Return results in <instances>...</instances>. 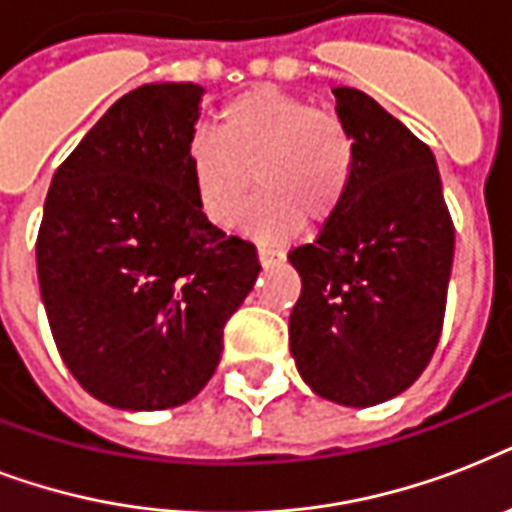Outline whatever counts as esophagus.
<instances>
[{
    "label": "esophagus",
    "mask_w": 512,
    "mask_h": 512,
    "mask_svg": "<svg viewBox=\"0 0 512 512\" xmlns=\"http://www.w3.org/2000/svg\"><path fill=\"white\" fill-rule=\"evenodd\" d=\"M257 255H260V263H263V268H271V265L284 263V252L276 247H268V244H260Z\"/></svg>",
    "instance_id": "obj_1"
}]
</instances>
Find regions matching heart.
Segmentation results:
<instances>
[{
	"instance_id": "b5f03b06",
	"label": "heart",
	"mask_w": 512,
	"mask_h": 512,
	"mask_svg": "<svg viewBox=\"0 0 512 512\" xmlns=\"http://www.w3.org/2000/svg\"><path fill=\"white\" fill-rule=\"evenodd\" d=\"M185 167L196 204L220 228L239 223L257 180L265 193L249 228L279 239L303 220L321 225L340 212L356 175V138L332 111L260 84L223 103L215 135L193 132Z\"/></svg>"
}]
</instances>
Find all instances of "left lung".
<instances>
[{"label":"left lung","mask_w":512,"mask_h":512,"mask_svg":"<svg viewBox=\"0 0 512 512\" xmlns=\"http://www.w3.org/2000/svg\"><path fill=\"white\" fill-rule=\"evenodd\" d=\"M332 92L356 138V175L316 241L289 252L303 279L289 348L313 393L374 406L404 393L433 358L454 223L433 151L366 92Z\"/></svg>","instance_id":"8db88e82"}]
</instances>
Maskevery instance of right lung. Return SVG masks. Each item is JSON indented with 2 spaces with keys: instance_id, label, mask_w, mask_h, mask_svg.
<instances>
[{
  "instance_id": "obj_1",
  "label": "right lung",
  "mask_w": 512,
  "mask_h": 512,
  "mask_svg": "<svg viewBox=\"0 0 512 512\" xmlns=\"http://www.w3.org/2000/svg\"><path fill=\"white\" fill-rule=\"evenodd\" d=\"M201 87L127 92L60 164L36 273L68 372L116 409H170L215 374L223 329L255 287L252 241L204 217L185 167Z\"/></svg>"
}]
</instances>
